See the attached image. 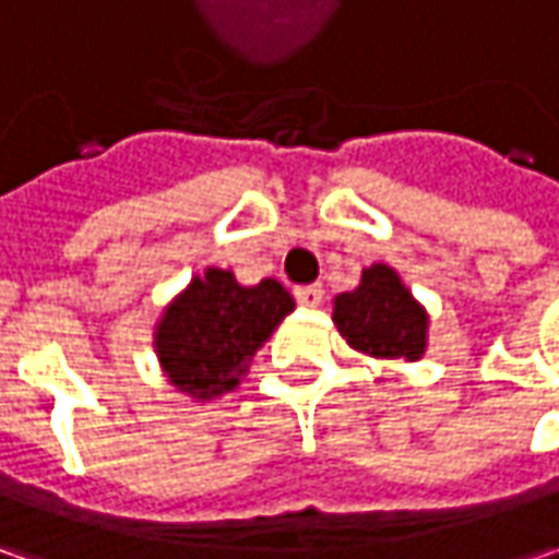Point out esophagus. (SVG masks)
<instances>
[{"instance_id": "1", "label": "esophagus", "mask_w": 559, "mask_h": 559, "mask_svg": "<svg viewBox=\"0 0 559 559\" xmlns=\"http://www.w3.org/2000/svg\"><path fill=\"white\" fill-rule=\"evenodd\" d=\"M295 301L305 305V308H317L323 301V286H317V283L313 286H298L295 289Z\"/></svg>"}]
</instances>
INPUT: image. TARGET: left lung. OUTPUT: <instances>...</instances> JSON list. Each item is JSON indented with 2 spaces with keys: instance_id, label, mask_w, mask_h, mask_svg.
Returning <instances> with one entry per match:
<instances>
[{
  "instance_id": "left-lung-1",
  "label": "left lung",
  "mask_w": 559,
  "mask_h": 559,
  "mask_svg": "<svg viewBox=\"0 0 559 559\" xmlns=\"http://www.w3.org/2000/svg\"><path fill=\"white\" fill-rule=\"evenodd\" d=\"M333 323L355 352L382 360H419L429 345V313L389 264L364 267L355 289L335 295Z\"/></svg>"
}]
</instances>
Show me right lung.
<instances>
[{
	"label": "right lung",
	"mask_w": 559,
	"mask_h": 559,
	"mask_svg": "<svg viewBox=\"0 0 559 559\" xmlns=\"http://www.w3.org/2000/svg\"><path fill=\"white\" fill-rule=\"evenodd\" d=\"M295 298L276 280L242 286L233 270L207 267L186 286L155 323V355L167 382L189 397L226 395L248 373Z\"/></svg>",
	"instance_id": "right-lung-1"
}]
</instances>
